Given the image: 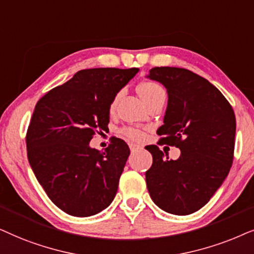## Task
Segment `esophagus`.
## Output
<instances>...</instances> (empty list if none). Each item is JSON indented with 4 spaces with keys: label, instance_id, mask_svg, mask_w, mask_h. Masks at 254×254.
I'll use <instances>...</instances> for the list:
<instances>
[{
    "label": "esophagus",
    "instance_id": "34e87169",
    "mask_svg": "<svg viewBox=\"0 0 254 254\" xmlns=\"http://www.w3.org/2000/svg\"><path fill=\"white\" fill-rule=\"evenodd\" d=\"M129 146H130L131 152H136L141 148V146H139V145H137V144H130Z\"/></svg>",
    "mask_w": 254,
    "mask_h": 254
}]
</instances>
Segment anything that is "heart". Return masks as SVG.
I'll return each mask as SVG.
<instances>
[{
  "mask_svg": "<svg viewBox=\"0 0 254 254\" xmlns=\"http://www.w3.org/2000/svg\"><path fill=\"white\" fill-rule=\"evenodd\" d=\"M138 93L141 96V99L145 101V103L148 102V101L157 99V97L165 96L166 97V92H165L164 87L161 86L160 83L155 82V81H145V82H141L139 86H138ZM121 94H117L116 96L114 97V100L111 101L110 103V113H114L115 108L117 106L118 99H120ZM122 133L124 134L125 137H127L129 139L132 140H140L143 138V132L138 129H132V127H127V129L122 130Z\"/></svg>",
  "mask_w": 254,
  "mask_h": 254,
  "instance_id": "heart-1",
  "label": "heart"
}]
</instances>
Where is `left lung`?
<instances>
[{
    "label": "left lung",
    "instance_id": "8db88e82",
    "mask_svg": "<svg viewBox=\"0 0 254 254\" xmlns=\"http://www.w3.org/2000/svg\"><path fill=\"white\" fill-rule=\"evenodd\" d=\"M166 88L168 102L159 143L179 147L177 160L155 145L145 147L153 162L145 173L152 201L164 211L200 210L228 177L233 160L236 117L208 80L178 67H154L146 75Z\"/></svg>",
    "mask_w": 254,
    "mask_h": 254
}]
</instances>
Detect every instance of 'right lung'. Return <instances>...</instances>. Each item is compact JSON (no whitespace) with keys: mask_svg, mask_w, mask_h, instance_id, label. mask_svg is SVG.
Returning a JSON list of instances; mask_svg holds the SVG:
<instances>
[{"mask_svg":"<svg viewBox=\"0 0 254 254\" xmlns=\"http://www.w3.org/2000/svg\"><path fill=\"white\" fill-rule=\"evenodd\" d=\"M138 68H90L75 73L36 104L28 133V159L37 180L59 209L88 217L109 207L130 148L113 138L101 152L90 147L109 123V108Z\"/></svg>","mask_w":254,"mask_h":254,"instance_id":"add662e5","label":"right lung"}]
</instances>
